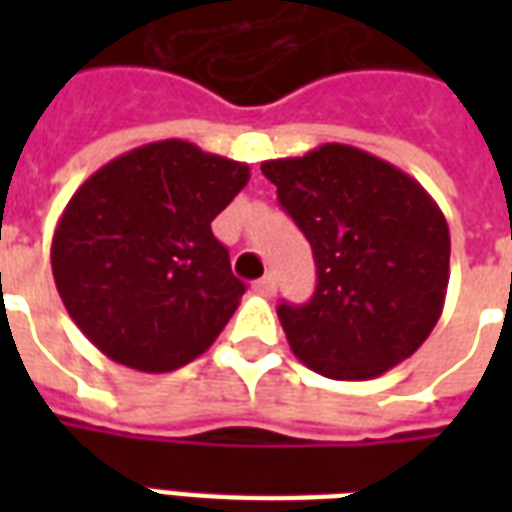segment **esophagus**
I'll use <instances>...</instances> for the list:
<instances>
[{
	"mask_svg": "<svg viewBox=\"0 0 512 512\" xmlns=\"http://www.w3.org/2000/svg\"><path fill=\"white\" fill-rule=\"evenodd\" d=\"M252 290H255L257 296H263V299H271V296L277 293V279L268 274V277L257 279L255 285H252Z\"/></svg>",
	"mask_w": 512,
	"mask_h": 512,
	"instance_id": "1",
	"label": "esophagus"
}]
</instances>
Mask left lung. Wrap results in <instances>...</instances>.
Wrapping results in <instances>:
<instances>
[{
	"label": "left lung",
	"instance_id": "left-lung-1",
	"mask_svg": "<svg viewBox=\"0 0 512 512\" xmlns=\"http://www.w3.org/2000/svg\"><path fill=\"white\" fill-rule=\"evenodd\" d=\"M260 169L318 266L312 299L277 307L290 351L337 381L400 365L444 310L450 227L436 200L395 164L340 142Z\"/></svg>",
	"mask_w": 512,
	"mask_h": 512
}]
</instances>
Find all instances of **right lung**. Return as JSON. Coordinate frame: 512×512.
<instances>
[{
	"label": "right lung",
	"instance_id": "1",
	"mask_svg": "<svg viewBox=\"0 0 512 512\" xmlns=\"http://www.w3.org/2000/svg\"><path fill=\"white\" fill-rule=\"evenodd\" d=\"M249 167L183 139L134 147L65 205L51 271L73 323L117 365L172 373L205 354L244 296L211 222Z\"/></svg>",
	"mask_w": 512,
	"mask_h": 512
}]
</instances>
